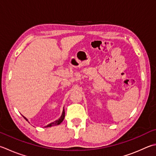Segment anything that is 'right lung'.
Instances as JSON below:
<instances>
[{"mask_svg":"<svg viewBox=\"0 0 156 156\" xmlns=\"http://www.w3.org/2000/svg\"><path fill=\"white\" fill-rule=\"evenodd\" d=\"M64 117H65V111H64V108L63 109V111H62V115L60 116V117L58 119L55 120V121H54V122L51 123V124H48V126H45V128H48V127H51V126H55V125H59L60 124H61L62 122L63 121L64 119ZM23 118H24L26 121L28 122V120L25 117H23Z\"/></svg>","mask_w":156,"mask_h":156,"instance_id":"obj_1","label":"right lung"}]
</instances>
